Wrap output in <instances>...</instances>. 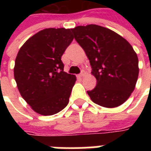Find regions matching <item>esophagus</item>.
Returning <instances> with one entry per match:
<instances>
[{"label":"esophagus","mask_w":151,"mask_h":151,"mask_svg":"<svg viewBox=\"0 0 151 151\" xmlns=\"http://www.w3.org/2000/svg\"><path fill=\"white\" fill-rule=\"evenodd\" d=\"M79 77H80V78H82V77H84V76H85V71L84 70H81V73L80 74H79Z\"/></svg>","instance_id":"34e87169"}]
</instances>
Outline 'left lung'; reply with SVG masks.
I'll return each mask as SVG.
<instances>
[{
	"instance_id": "left-lung-1",
	"label": "left lung",
	"mask_w": 151,
	"mask_h": 151,
	"mask_svg": "<svg viewBox=\"0 0 151 151\" xmlns=\"http://www.w3.org/2000/svg\"><path fill=\"white\" fill-rule=\"evenodd\" d=\"M71 31L96 78V88L87 91L92 102L109 108L122 105L138 79L139 60L133 48L119 34L98 25L79 26Z\"/></svg>"
}]
</instances>
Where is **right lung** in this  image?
<instances>
[{
    "label": "right lung",
    "mask_w": 151,
    "mask_h": 151,
    "mask_svg": "<svg viewBox=\"0 0 151 151\" xmlns=\"http://www.w3.org/2000/svg\"><path fill=\"white\" fill-rule=\"evenodd\" d=\"M73 39L70 29H45L18 52L14 67L18 89L40 114L53 115L68 104L76 78L64 72L61 57Z\"/></svg>",
    "instance_id": "1"
}]
</instances>
